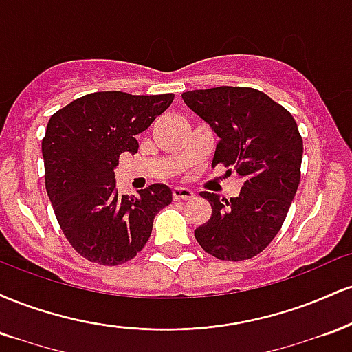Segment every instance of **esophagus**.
Instances as JSON below:
<instances>
[{
  "label": "esophagus",
  "instance_id": "obj_1",
  "mask_svg": "<svg viewBox=\"0 0 352 352\" xmlns=\"http://www.w3.org/2000/svg\"><path fill=\"white\" fill-rule=\"evenodd\" d=\"M172 195H173V199H175V200H192L193 197H195V193H193L190 188L175 187V188H173Z\"/></svg>",
  "mask_w": 352,
  "mask_h": 352
}]
</instances>
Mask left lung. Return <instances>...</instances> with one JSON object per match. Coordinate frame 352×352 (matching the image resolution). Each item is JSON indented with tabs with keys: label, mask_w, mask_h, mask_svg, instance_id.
<instances>
[{
	"label": "left lung",
	"mask_w": 352,
	"mask_h": 352,
	"mask_svg": "<svg viewBox=\"0 0 352 352\" xmlns=\"http://www.w3.org/2000/svg\"><path fill=\"white\" fill-rule=\"evenodd\" d=\"M218 135L212 165L243 179L240 195L201 192L212 217L195 230L205 252L225 261L256 256L272 243L288 215L301 179L302 139L296 120L265 92L220 86L182 94Z\"/></svg>",
	"instance_id": "obj_1"
}]
</instances>
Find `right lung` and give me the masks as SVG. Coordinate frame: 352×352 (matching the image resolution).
I'll return each mask as SVG.
<instances>
[{
  "label": "right lung",
  "mask_w": 352,
  "mask_h": 352,
  "mask_svg": "<svg viewBox=\"0 0 352 352\" xmlns=\"http://www.w3.org/2000/svg\"><path fill=\"white\" fill-rule=\"evenodd\" d=\"M173 102V94L92 92L59 109L43 139L44 182L64 236L80 256L104 266L132 260L151 238L153 218L172 204V190L148 185L119 195L120 153H137L135 135Z\"/></svg>",
  "instance_id": "1"
}]
</instances>
